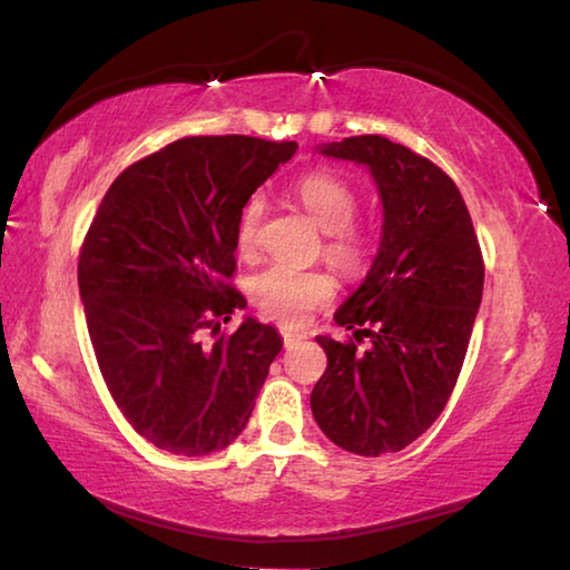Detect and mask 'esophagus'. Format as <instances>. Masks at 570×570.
Masks as SVG:
<instances>
[{
  "label": "esophagus",
  "mask_w": 570,
  "mask_h": 570,
  "mask_svg": "<svg viewBox=\"0 0 570 570\" xmlns=\"http://www.w3.org/2000/svg\"><path fill=\"white\" fill-rule=\"evenodd\" d=\"M282 338L286 348H292V345H296L298 341H304V336H298V333H292V331H282Z\"/></svg>",
  "instance_id": "1"
}]
</instances>
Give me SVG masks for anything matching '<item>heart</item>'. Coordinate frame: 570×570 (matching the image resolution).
I'll list each match as a JSON object with an SVG mask.
<instances>
[{"instance_id": "heart-1", "label": "heart", "mask_w": 570, "mask_h": 570, "mask_svg": "<svg viewBox=\"0 0 570 570\" xmlns=\"http://www.w3.org/2000/svg\"><path fill=\"white\" fill-rule=\"evenodd\" d=\"M296 197L316 225L326 232L323 254L345 276H358L367 269L373 256V237L355 222L361 197L345 177L331 170H311L298 177ZM264 197L252 195L244 203L234 239L239 254L249 256L259 247V232L264 219ZM336 294V282L321 269H298L292 264H269L249 278V296L266 316L298 326L311 311L323 306Z\"/></svg>"}]
</instances>
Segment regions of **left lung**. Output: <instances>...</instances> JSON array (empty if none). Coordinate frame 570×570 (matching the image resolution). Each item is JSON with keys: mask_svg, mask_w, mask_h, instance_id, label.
Here are the masks:
<instances>
[{"mask_svg": "<svg viewBox=\"0 0 570 570\" xmlns=\"http://www.w3.org/2000/svg\"><path fill=\"white\" fill-rule=\"evenodd\" d=\"M323 153L371 167L385 222L371 272L336 311L353 336L316 338L328 365L311 410L343 450L400 452L430 430L456 385L482 304L484 256L460 189L432 160L383 136L343 138Z\"/></svg>", "mask_w": 570, "mask_h": 570, "instance_id": "obj_1", "label": "left lung"}]
</instances>
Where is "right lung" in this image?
<instances>
[{"mask_svg": "<svg viewBox=\"0 0 570 570\" xmlns=\"http://www.w3.org/2000/svg\"><path fill=\"white\" fill-rule=\"evenodd\" d=\"M294 140L183 138L122 170L78 252L88 336L110 397L158 450L205 456L239 438L282 351L234 288L244 203Z\"/></svg>", "mask_w": 570, "mask_h": 570, "instance_id": "right-lung-1", "label": "right lung"}]
</instances>
